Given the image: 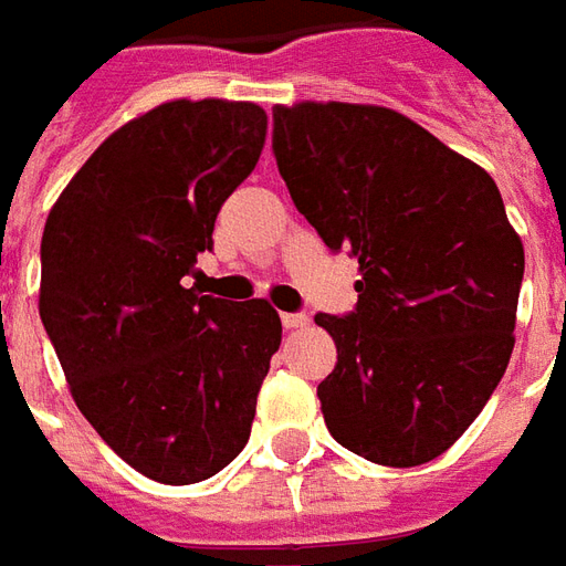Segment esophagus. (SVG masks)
<instances>
[{"instance_id": "1", "label": "esophagus", "mask_w": 566, "mask_h": 566, "mask_svg": "<svg viewBox=\"0 0 566 566\" xmlns=\"http://www.w3.org/2000/svg\"><path fill=\"white\" fill-rule=\"evenodd\" d=\"M282 324H284V331H300V327H306L308 318L303 315V312H284Z\"/></svg>"}]
</instances>
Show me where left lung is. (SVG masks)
Wrapping results in <instances>:
<instances>
[{
  "instance_id": "8db88e82",
  "label": "left lung",
  "mask_w": 566,
  "mask_h": 566,
  "mask_svg": "<svg viewBox=\"0 0 566 566\" xmlns=\"http://www.w3.org/2000/svg\"><path fill=\"white\" fill-rule=\"evenodd\" d=\"M272 150L291 199L360 282L318 385L333 439L381 467L451 449L506 373L524 248L494 178L385 105L272 108Z\"/></svg>"
}]
</instances>
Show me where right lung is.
<instances>
[{"instance_id": "1", "label": "right lung", "mask_w": 566, "mask_h": 566, "mask_svg": "<svg viewBox=\"0 0 566 566\" xmlns=\"http://www.w3.org/2000/svg\"><path fill=\"white\" fill-rule=\"evenodd\" d=\"M263 142L254 103H163L93 150L44 223L39 315L72 400L163 485L202 482L245 449L282 345L266 300L185 287Z\"/></svg>"}]
</instances>
